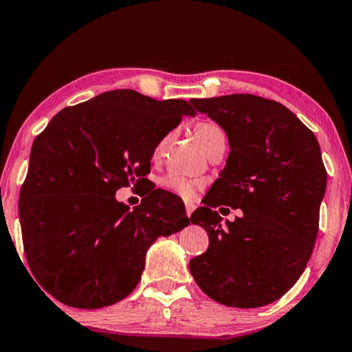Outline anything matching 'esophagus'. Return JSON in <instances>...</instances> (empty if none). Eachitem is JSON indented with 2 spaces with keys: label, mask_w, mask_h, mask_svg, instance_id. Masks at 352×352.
Wrapping results in <instances>:
<instances>
[{
  "label": "esophagus",
  "mask_w": 352,
  "mask_h": 352,
  "mask_svg": "<svg viewBox=\"0 0 352 352\" xmlns=\"http://www.w3.org/2000/svg\"><path fill=\"white\" fill-rule=\"evenodd\" d=\"M194 210H196V204L188 202V204H186V214H188V216H191Z\"/></svg>",
  "instance_id": "esophagus-1"
}]
</instances>
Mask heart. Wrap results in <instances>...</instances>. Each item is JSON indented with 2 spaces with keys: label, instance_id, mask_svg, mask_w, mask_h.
<instances>
[{
  "label": "heart",
  "instance_id": "obj_1",
  "mask_svg": "<svg viewBox=\"0 0 352 352\" xmlns=\"http://www.w3.org/2000/svg\"><path fill=\"white\" fill-rule=\"evenodd\" d=\"M194 130H196L197 141L200 142L202 148L208 146L210 142H213L214 139L226 138L222 128L217 126L216 124H211V122H200V124H197ZM167 139H169V136H164L158 142V146H156V153H160L161 150L164 148V146L167 144ZM163 186L167 189V191L174 192V194H177V196H182L183 199H192L194 194H196L199 183L191 180V178L183 177V175L170 174L163 180Z\"/></svg>",
  "mask_w": 352,
  "mask_h": 352
}]
</instances>
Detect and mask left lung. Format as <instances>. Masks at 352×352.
<instances>
[{
    "mask_svg": "<svg viewBox=\"0 0 352 352\" xmlns=\"http://www.w3.org/2000/svg\"><path fill=\"white\" fill-rule=\"evenodd\" d=\"M214 120L230 153L191 222L210 246L189 261L200 289L228 307L255 309L280 299L314 252L327 172L316 138L285 106L256 96L189 100ZM243 210L220 222L216 206Z\"/></svg>",
    "mask_w": 352,
    "mask_h": 352,
    "instance_id": "8db88e82",
    "label": "left lung"
}]
</instances>
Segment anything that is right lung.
Masks as SVG:
<instances>
[{
	"instance_id": "obj_1",
	"label": "right lung",
	"mask_w": 352,
	"mask_h": 352,
	"mask_svg": "<svg viewBox=\"0 0 352 352\" xmlns=\"http://www.w3.org/2000/svg\"><path fill=\"white\" fill-rule=\"evenodd\" d=\"M196 114L185 100L117 89L63 109L34 139L19 214L28 263L53 298L78 309L119 302L148 248L189 226L175 194L152 186L131 211L116 191L146 183L158 142Z\"/></svg>"
}]
</instances>
